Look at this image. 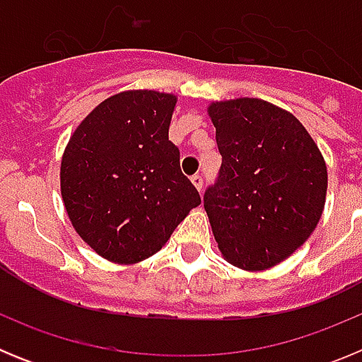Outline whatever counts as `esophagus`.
<instances>
[{
	"mask_svg": "<svg viewBox=\"0 0 362 362\" xmlns=\"http://www.w3.org/2000/svg\"><path fill=\"white\" fill-rule=\"evenodd\" d=\"M192 185H194L197 190H201V188H203V175H201V174L192 175Z\"/></svg>",
	"mask_w": 362,
	"mask_h": 362,
	"instance_id": "1",
	"label": "esophagus"
}]
</instances>
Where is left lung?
<instances>
[{
    "label": "left lung",
    "mask_w": 362,
    "mask_h": 362,
    "mask_svg": "<svg viewBox=\"0 0 362 362\" xmlns=\"http://www.w3.org/2000/svg\"><path fill=\"white\" fill-rule=\"evenodd\" d=\"M206 110L223 156L217 183L204 192L219 252L243 270L276 267L321 219L325 158L293 114L264 99L212 101Z\"/></svg>",
    "instance_id": "left-lung-1"
}]
</instances>
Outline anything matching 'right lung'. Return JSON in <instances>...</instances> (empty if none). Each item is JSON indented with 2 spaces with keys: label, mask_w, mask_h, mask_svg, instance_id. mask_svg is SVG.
<instances>
[{
  "label": "right lung",
  "mask_w": 362,
  "mask_h": 362,
  "mask_svg": "<svg viewBox=\"0 0 362 362\" xmlns=\"http://www.w3.org/2000/svg\"><path fill=\"white\" fill-rule=\"evenodd\" d=\"M177 98L124 90L78 124L59 168L62 197L79 238L103 259L136 264L159 252L201 204L168 141Z\"/></svg>",
  "instance_id": "add662e5"
}]
</instances>
